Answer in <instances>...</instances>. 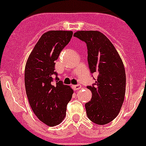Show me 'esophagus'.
Instances as JSON below:
<instances>
[{"mask_svg": "<svg viewBox=\"0 0 146 146\" xmlns=\"http://www.w3.org/2000/svg\"><path fill=\"white\" fill-rule=\"evenodd\" d=\"M72 88L74 90H79L81 88V86L80 85H75V86H72Z\"/></svg>", "mask_w": 146, "mask_h": 146, "instance_id": "34e87169", "label": "esophagus"}]
</instances>
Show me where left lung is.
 Returning <instances> with one entry per match:
<instances>
[{
	"label": "left lung",
	"mask_w": 146,
	"mask_h": 146,
	"mask_svg": "<svg viewBox=\"0 0 146 146\" xmlns=\"http://www.w3.org/2000/svg\"><path fill=\"white\" fill-rule=\"evenodd\" d=\"M74 37L86 42L92 73L98 74L91 101L85 104L88 117L98 125H106L118 115L125 93V72L114 45L99 31H78Z\"/></svg>",
	"instance_id": "8db88e82"
}]
</instances>
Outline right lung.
I'll return each instance as SVG.
<instances>
[{
  "mask_svg": "<svg viewBox=\"0 0 146 146\" xmlns=\"http://www.w3.org/2000/svg\"><path fill=\"white\" fill-rule=\"evenodd\" d=\"M72 31L51 30L42 35L31 52L25 66L24 81L29 103L37 117L54 126L66 117V106L73 90L58 78L53 83L55 62L70 41Z\"/></svg>",
  "mask_w": 146,
  "mask_h": 146,
  "instance_id": "1",
  "label": "right lung"
}]
</instances>
